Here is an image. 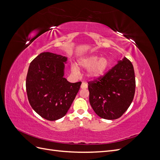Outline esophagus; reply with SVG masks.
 <instances>
[{"label": "esophagus", "mask_w": 160, "mask_h": 160, "mask_svg": "<svg viewBox=\"0 0 160 160\" xmlns=\"http://www.w3.org/2000/svg\"><path fill=\"white\" fill-rule=\"evenodd\" d=\"M87 87H88V84H87V83H85V82H82V84H81V88H82V89H85V88H87Z\"/></svg>", "instance_id": "esophagus-1"}]
</instances>
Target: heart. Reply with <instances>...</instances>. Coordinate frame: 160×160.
<instances>
[{
	"instance_id": "b5f03b06",
	"label": "heart",
	"mask_w": 160,
	"mask_h": 160,
	"mask_svg": "<svg viewBox=\"0 0 160 160\" xmlns=\"http://www.w3.org/2000/svg\"><path fill=\"white\" fill-rule=\"evenodd\" d=\"M78 65L83 69H88L87 75L91 80H98L106 73L109 67V61L106 57L100 58L99 56L91 54L81 57L78 61ZM73 73H78L76 66L72 65Z\"/></svg>"
}]
</instances>
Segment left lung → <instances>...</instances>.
<instances>
[{
    "label": "left lung",
    "mask_w": 160,
    "mask_h": 160,
    "mask_svg": "<svg viewBox=\"0 0 160 160\" xmlns=\"http://www.w3.org/2000/svg\"><path fill=\"white\" fill-rule=\"evenodd\" d=\"M102 78L88 82L89 102L99 117L114 120L121 117L133 101L136 80L132 63L127 58Z\"/></svg>",
    "instance_id": "1"
}]
</instances>
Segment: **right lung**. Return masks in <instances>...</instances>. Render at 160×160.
<instances>
[{
  "label": "right lung",
  "mask_w": 160,
  "mask_h": 160,
  "mask_svg": "<svg viewBox=\"0 0 160 160\" xmlns=\"http://www.w3.org/2000/svg\"><path fill=\"white\" fill-rule=\"evenodd\" d=\"M68 58L42 52L29 65L26 88L32 109L42 118L56 121L68 112L82 84L71 83L65 75Z\"/></svg>",
  "instance_id": "right-lung-1"
}]
</instances>
